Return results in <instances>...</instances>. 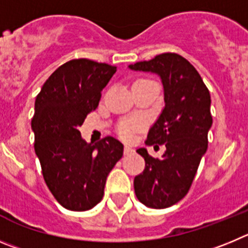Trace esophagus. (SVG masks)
I'll use <instances>...</instances> for the list:
<instances>
[{"label": "esophagus", "instance_id": "obj_1", "mask_svg": "<svg viewBox=\"0 0 248 248\" xmlns=\"http://www.w3.org/2000/svg\"><path fill=\"white\" fill-rule=\"evenodd\" d=\"M133 152H135V149L131 148V147H128V146H124V155H131V153H133Z\"/></svg>", "mask_w": 248, "mask_h": 248}]
</instances>
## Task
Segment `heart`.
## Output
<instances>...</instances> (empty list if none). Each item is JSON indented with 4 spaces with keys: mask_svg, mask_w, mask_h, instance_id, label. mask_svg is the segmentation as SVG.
<instances>
[{
    "mask_svg": "<svg viewBox=\"0 0 248 248\" xmlns=\"http://www.w3.org/2000/svg\"><path fill=\"white\" fill-rule=\"evenodd\" d=\"M140 126H142V124L140 121H137V120H129V121H124V124H121V126L119 128V132L122 137L126 138V140H129V138H132L133 132H135L136 129L140 128Z\"/></svg>",
    "mask_w": 248,
    "mask_h": 248,
    "instance_id": "1",
    "label": "heart"
}]
</instances>
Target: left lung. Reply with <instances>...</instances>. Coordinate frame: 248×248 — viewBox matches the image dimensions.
<instances>
[{"instance_id":"obj_1","label":"left lung","mask_w":248,"mask_h":248,"mask_svg":"<svg viewBox=\"0 0 248 248\" xmlns=\"http://www.w3.org/2000/svg\"><path fill=\"white\" fill-rule=\"evenodd\" d=\"M128 68L157 74L163 84L166 105L144 143L164 144L166 152L162 158H153L146 148L137 149L146 167L133 185L142 204L166 209L186 195L207 149V132L213 124L210 93L196 69L175 53L159 54Z\"/></svg>"}]
</instances>
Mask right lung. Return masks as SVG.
<instances>
[{
  "label": "right lung",
  "instance_id": "obj_1",
  "mask_svg": "<svg viewBox=\"0 0 248 248\" xmlns=\"http://www.w3.org/2000/svg\"><path fill=\"white\" fill-rule=\"evenodd\" d=\"M115 73L116 66L108 64L70 60L48 78L35 99V155L46 186L68 210H90L99 204L108 173L124 155V144L115 137L88 143L79 131Z\"/></svg>",
  "mask_w": 248,
  "mask_h": 248
}]
</instances>
